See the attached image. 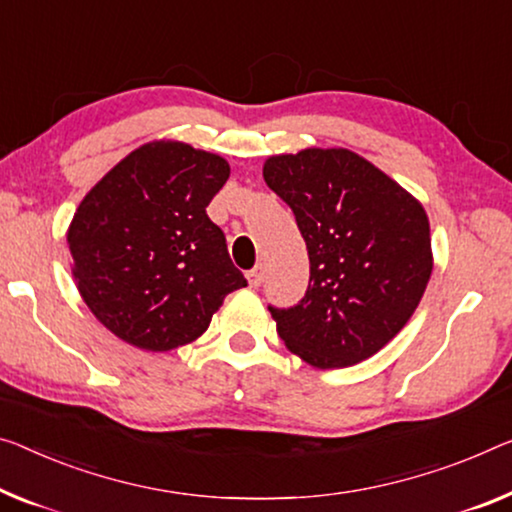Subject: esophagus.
Returning <instances> with one entry per match:
<instances>
[{"label": "esophagus", "mask_w": 512, "mask_h": 512, "mask_svg": "<svg viewBox=\"0 0 512 512\" xmlns=\"http://www.w3.org/2000/svg\"><path fill=\"white\" fill-rule=\"evenodd\" d=\"M247 281H249L251 288L261 286V281H263V267L258 265V267H254V270H249V272H247Z\"/></svg>", "instance_id": "obj_1"}]
</instances>
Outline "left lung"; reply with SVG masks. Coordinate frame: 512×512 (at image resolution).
Listing matches in <instances>:
<instances>
[{
  "label": "left lung",
  "instance_id": "1",
  "mask_svg": "<svg viewBox=\"0 0 512 512\" xmlns=\"http://www.w3.org/2000/svg\"><path fill=\"white\" fill-rule=\"evenodd\" d=\"M263 178L295 212L311 263L302 302L270 306L286 348L313 368L373 357L407 325L430 281L421 201L348 148L272 155Z\"/></svg>",
  "mask_w": 512,
  "mask_h": 512
}]
</instances>
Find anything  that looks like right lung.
I'll return each mask as SVG.
<instances>
[{
	"label": "right lung",
	"mask_w": 512,
	"mask_h": 512,
	"mask_svg": "<svg viewBox=\"0 0 512 512\" xmlns=\"http://www.w3.org/2000/svg\"><path fill=\"white\" fill-rule=\"evenodd\" d=\"M229 174L222 155L155 139L77 206L66 233L77 290L121 341L151 352L192 343L224 297L247 286L206 212Z\"/></svg>",
	"instance_id": "obj_1"
}]
</instances>
